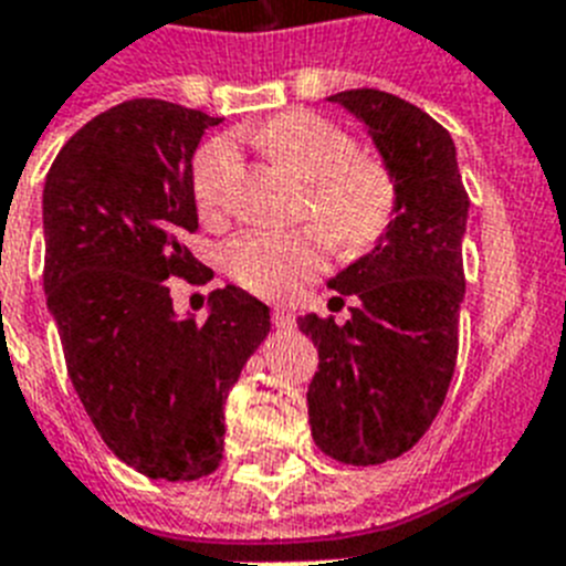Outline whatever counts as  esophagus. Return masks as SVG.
Returning <instances> with one entry per match:
<instances>
[{
	"label": "esophagus",
	"mask_w": 566,
	"mask_h": 566,
	"mask_svg": "<svg viewBox=\"0 0 566 566\" xmlns=\"http://www.w3.org/2000/svg\"><path fill=\"white\" fill-rule=\"evenodd\" d=\"M273 325L275 328H293V316L284 311V307H275L273 311Z\"/></svg>",
	"instance_id": "esophagus-1"
}]
</instances>
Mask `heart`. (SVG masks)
Segmentation results:
<instances>
[{"instance_id":"obj_1","label":"heart","mask_w":566,"mask_h":566,"mask_svg":"<svg viewBox=\"0 0 566 566\" xmlns=\"http://www.w3.org/2000/svg\"><path fill=\"white\" fill-rule=\"evenodd\" d=\"M270 156L307 182V214L324 232H243L223 247V268L261 296H284L325 264L323 238L337 252L357 255L387 235L398 206V188L378 156L357 154L355 139L328 118L291 109L252 130ZM238 174L232 139L209 142L195 159L191 188L203 211H214Z\"/></svg>"}]
</instances>
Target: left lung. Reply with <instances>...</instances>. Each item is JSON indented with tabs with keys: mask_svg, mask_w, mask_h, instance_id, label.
Instances as JSON below:
<instances>
[{
	"mask_svg": "<svg viewBox=\"0 0 566 566\" xmlns=\"http://www.w3.org/2000/svg\"><path fill=\"white\" fill-rule=\"evenodd\" d=\"M328 101L369 130L398 188L387 235L328 279L352 296V316H298L319 352L307 416L325 457L380 465L401 457L433 424L457 369L459 307L465 298L462 238L468 195L457 145L442 124L380 90H348Z\"/></svg>",
	"mask_w": 566,
	"mask_h": 566,
	"instance_id": "left-lung-1",
	"label": "left lung"
}]
</instances>
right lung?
Instances as JSON below:
<instances>
[{"mask_svg": "<svg viewBox=\"0 0 566 566\" xmlns=\"http://www.w3.org/2000/svg\"><path fill=\"white\" fill-rule=\"evenodd\" d=\"M220 118L133 98L63 145L43 188L49 314L86 416L124 465L188 482L223 459V403L270 334V307L227 284L209 316L174 311L168 279L206 282L191 159Z\"/></svg>", "mask_w": 566, "mask_h": 566, "instance_id": "right-lung-1", "label": "right lung"}]
</instances>
